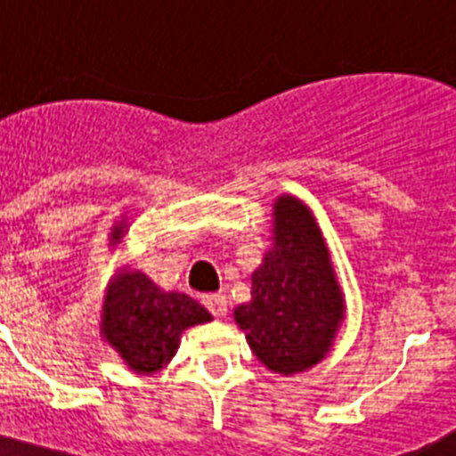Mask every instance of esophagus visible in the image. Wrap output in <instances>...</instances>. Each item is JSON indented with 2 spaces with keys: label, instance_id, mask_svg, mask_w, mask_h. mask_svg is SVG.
I'll use <instances>...</instances> for the list:
<instances>
[{
  "label": "esophagus",
  "instance_id": "34e87169",
  "mask_svg": "<svg viewBox=\"0 0 456 456\" xmlns=\"http://www.w3.org/2000/svg\"><path fill=\"white\" fill-rule=\"evenodd\" d=\"M202 302H205L207 309L211 311V315L223 317L227 314V296H224V293H211V296L202 297Z\"/></svg>",
  "mask_w": 456,
  "mask_h": 456
}]
</instances>
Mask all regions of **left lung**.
<instances>
[{"label":"left lung","instance_id":"8db88e82","mask_svg":"<svg viewBox=\"0 0 456 456\" xmlns=\"http://www.w3.org/2000/svg\"><path fill=\"white\" fill-rule=\"evenodd\" d=\"M271 223V249L251 273V300L233 309V320L257 362L291 377L329 355L346 302L314 209L280 194Z\"/></svg>","mask_w":456,"mask_h":456}]
</instances>
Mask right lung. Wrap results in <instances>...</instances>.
<instances>
[{
  "mask_svg": "<svg viewBox=\"0 0 456 456\" xmlns=\"http://www.w3.org/2000/svg\"><path fill=\"white\" fill-rule=\"evenodd\" d=\"M127 218L112 224L110 245H121ZM211 322L187 293L165 291L139 269L123 266L108 284L101 306V338L136 375L160 372L176 355L183 330Z\"/></svg>",
  "mask_w": 456,
  "mask_h": 456,
  "instance_id": "right-lung-1",
  "label": "right lung"
}]
</instances>
